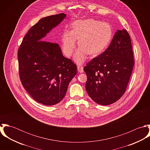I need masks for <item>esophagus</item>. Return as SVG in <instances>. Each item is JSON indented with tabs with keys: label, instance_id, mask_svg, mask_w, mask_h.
Wrapping results in <instances>:
<instances>
[{
	"label": "esophagus",
	"instance_id": "34e87169",
	"mask_svg": "<svg viewBox=\"0 0 150 150\" xmlns=\"http://www.w3.org/2000/svg\"><path fill=\"white\" fill-rule=\"evenodd\" d=\"M77 70L79 71V73H83L84 72V69H83V66L81 65H78L77 66Z\"/></svg>",
	"mask_w": 150,
	"mask_h": 150
}]
</instances>
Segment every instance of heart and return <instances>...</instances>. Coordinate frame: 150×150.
<instances>
[{"label":"heart","instance_id":"obj_1","mask_svg":"<svg viewBox=\"0 0 150 150\" xmlns=\"http://www.w3.org/2000/svg\"><path fill=\"white\" fill-rule=\"evenodd\" d=\"M112 36V30L109 23L93 19L79 20L71 25V29L65 31L62 38V49L64 54L70 56L76 45L80 46L74 55V61L77 64L82 63L86 54L96 55L103 52Z\"/></svg>","mask_w":150,"mask_h":150}]
</instances>
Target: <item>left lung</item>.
<instances>
[{
    "label": "left lung",
    "instance_id": "1",
    "mask_svg": "<svg viewBox=\"0 0 150 150\" xmlns=\"http://www.w3.org/2000/svg\"><path fill=\"white\" fill-rule=\"evenodd\" d=\"M134 64L130 36L124 29L117 30L106 51L84 68L89 97L100 105L119 100L125 92Z\"/></svg>",
    "mask_w": 150,
    "mask_h": 150
}]
</instances>
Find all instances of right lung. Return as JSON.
<instances>
[{
	"label": "right lung",
	"mask_w": 150,
	"mask_h": 150,
	"mask_svg": "<svg viewBox=\"0 0 150 150\" xmlns=\"http://www.w3.org/2000/svg\"><path fill=\"white\" fill-rule=\"evenodd\" d=\"M66 18L61 13L40 20L26 34L18 51L22 86L34 100L46 106L63 99L77 74V66L63 55L59 44L44 39Z\"/></svg>",
	"instance_id": "right-lung-1"
}]
</instances>
